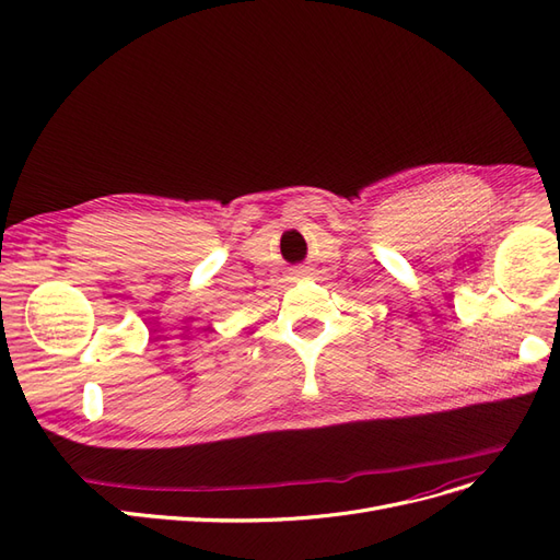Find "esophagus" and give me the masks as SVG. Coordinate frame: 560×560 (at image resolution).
<instances>
[{
	"label": "esophagus",
	"instance_id": "34e87169",
	"mask_svg": "<svg viewBox=\"0 0 560 560\" xmlns=\"http://www.w3.org/2000/svg\"><path fill=\"white\" fill-rule=\"evenodd\" d=\"M292 276L294 278H306L308 276V266H294L292 268Z\"/></svg>",
	"mask_w": 560,
	"mask_h": 560
}]
</instances>
